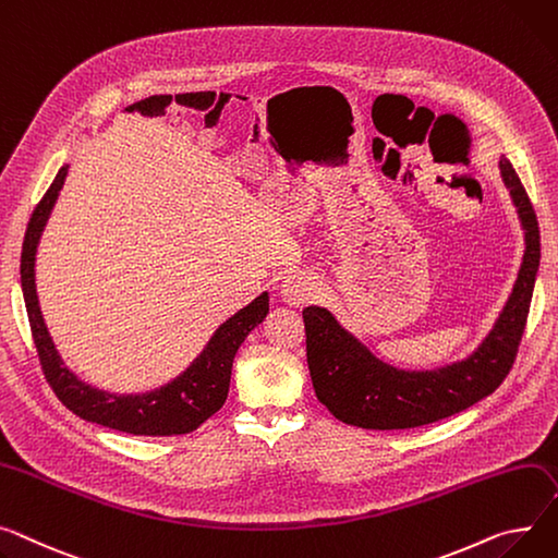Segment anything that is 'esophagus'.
<instances>
[{"label": "esophagus", "instance_id": "1", "mask_svg": "<svg viewBox=\"0 0 558 558\" xmlns=\"http://www.w3.org/2000/svg\"><path fill=\"white\" fill-rule=\"evenodd\" d=\"M314 293L316 280L305 271H293L280 282V299L293 307L305 305L310 299H314Z\"/></svg>", "mask_w": 558, "mask_h": 558}]
</instances>
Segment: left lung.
Masks as SVG:
<instances>
[{"label": "left lung", "mask_w": 558, "mask_h": 558, "mask_svg": "<svg viewBox=\"0 0 558 558\" xmlns=\"http://www.w3.org/2000/svg\"><path fill=\"white\" fill-rule=\"evenodd\" d=\"M498 166L525 231V253L500 316L466 359L435 369H399L369 352L329 310L318 305L303 310L312 384L318 401L337 420L373 430L426 426L466 411L509 375L530 314L541 265V233L513 166L505 157Z\"/></svg>", "instance_id": "8db88e82"}]
</instances>
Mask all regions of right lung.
<instances>
[{
    "mask_svg": "<svg viewBox=\"0 0 558 558\" xmlns=\"http://www.w3.org/2000/svg\"><path fill=\"white\" fill-rule=\"evenodd\" d=\"M66 172L69 163L58 170L49 191L40 204L35 206L22 244V293L45 377L58 399L81 420L130 435L163 437L191 433L225 405L235 352L248 337V331L263 323L269 314V291H263L246 307L221 323L197 359H193V363L181 375L161 388L136 395H117L89 386L76 373H71L56 350L35 289L37 244H40L49 215L58 202Z\"/></svg>",
    "mask_w": 558,
    "mask_h": 558,
    "instance_id": "right-lung-1",
    "label": "right lung"
}]
</instances>
